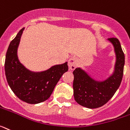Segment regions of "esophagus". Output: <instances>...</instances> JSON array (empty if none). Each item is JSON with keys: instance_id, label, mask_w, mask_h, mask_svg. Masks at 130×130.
I'll return each instance as SVG.
<instances>
[{"instance_id": "obj_1", "label": "esophagus", "mask_w": 130, "mask_h": 130, "mask_svg": "<svg viewBox=\"0 0 130 130\" xmlns=\"http://www.w3.org/2000/svg\"><path fill=\"white\" fill-rule=\"evenodd\" d=\"M77 63H78V61L76 58L72 57L70 58V60H68V66H69V69L70 70H75V68H76L77 65Z\"/></svg>"}]
</instances>
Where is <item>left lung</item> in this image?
<instances>
[{
  "label": "left lung",
  "mask_w": 130,
  "mask_h": 130,
  "mask_svg": "<svg viewBox=\"0 0 130 130\" xmlns=\"http://www.w3.org/2000/svg\"><path fill=\"white\" fill-rule=\"evenodd\" d=\"M115 46L116 54L115 72L111 77L103 82L92 79L80 68L74 71V96L79 105L89 108H96L106 104L120 85L124 74L125 56L119 40L108 38Z\"/></svg>",
  "instance_id": "1"
}]
</instances>
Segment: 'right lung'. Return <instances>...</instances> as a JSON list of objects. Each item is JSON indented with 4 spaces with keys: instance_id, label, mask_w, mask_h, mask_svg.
<instances>
[{
    "instance_id": "add662e5",
    "label": "right lung",
    "mask_w": 130,
    "mask_h": 130,
    "mask_svg": "<svg viewBox=\"0 0 130 130\" xmlns=\"http://www.w3.org/2000/svg\"><path fill=\"white\" fill-rule=\"evenodd\" d=\"M24 28L10 43L4 63L6 79L10 87L22 101L37 104L48 99L64 73L68 70V62L56 65L40 73H33L20 63L17 48Z\"/></svg>"
}]
</instances>
